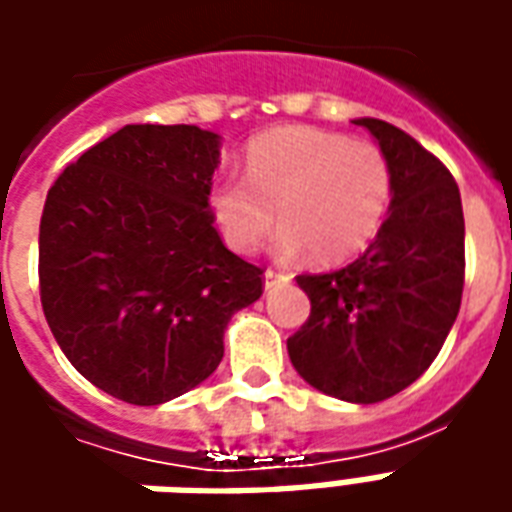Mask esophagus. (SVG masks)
Listing matches in <instances>:
<instances>
[{"label": "esophagus", "instance_id": "1", "mask_svg": "<svg viewBox=\"0 0 512 512\" xmlns=\"http://www.w3.org/2000/svg\"><path fill=\"white\" fill-rule=\"evenodd\" d=\"M263 279H266V290H274L279 288V285H288L290 274H285V271H274V268H266Z\"/></svg>", "mask_w": 512, "mask_h": 512}]
</instances>
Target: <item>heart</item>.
<instances>
[{"instance_id":"obj_1","label":"heart","mask_w":512,"mask_h":512,"mask_svg":"<svg viewBox=\"0 0 512 512\" xmlns=\"http://www.w3.org/2000/svg\"><path fill=\"white\" fill-rule=\"evenodd\" d=\"M392 202V164L373 142L321 128H274L246 147L244 178H222L211 211L224 244L249 255L285 224L277 252L312 249L321 263L359 255L381 230Z\"/></svg>"}]
</instances>
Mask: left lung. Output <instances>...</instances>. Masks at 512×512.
Segmentation results:
<instances>
[{"label":"left lung","instance_id":"obj_1","mask_svg":"<svg viewBox=\"0 0 512 512\" xmlns=\"http://www.w3.org/2000/svg\"><path fill=\"white\" fill-rule=\"evenodd\" d=\"M354 123L392 164L389 216L354 263L296 277L312 310L288 354L323 395L378 403L428 370L458 318L463 208L450 169L414 136L376 117Z\"/></svg>","mask_w":512,"mask_h":512}]
</instances>
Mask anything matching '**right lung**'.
<instances>
[{
    "instance_id": "obj_1",
    "label": "right lung",
    "mask_w": 512,
    "mask_h": 512,
    "mask_svg": "<svg viewBox=\"0 0 512 512\" xmlns=\"http://www.w3.org/2000/svg\"><path fill=\"white\" fill-rule=\"evenodd\" d=\"M222 139L123 126L62 169L40 216V304L54 340L106 395L158 406L219 367L224 329L263 271L213 227Z\"/></svg>"
}]
</instances>
